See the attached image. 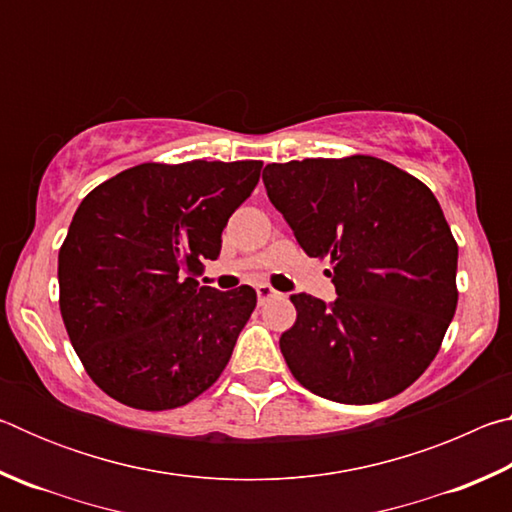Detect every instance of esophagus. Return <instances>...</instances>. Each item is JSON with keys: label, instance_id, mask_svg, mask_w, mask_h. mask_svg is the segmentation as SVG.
<instances>
[{"label": "esophagus", "instance_id": "1", "mask_svg": "<svg viewBox=\"0 0 512 512\" xmlns=\"http://www.w3.org/2000/svg\"><path fill=\"white\" fill-rule=\"evenodd\" d=\"M255 291H257V300H259V302H264V300H268V298L277 296V291L271 287V284H266V282H259L257 287H255Z\"/></svg>", "mask_w": 512, "mask_h": 512}]
</instances>
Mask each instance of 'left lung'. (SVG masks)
<instances>
[{
  "label": "left lung",
  "mask_w": 512,
  "mask_h": 512,
  "mask_svg": "<svg viewBox=\"0 0 512 512\" xmlns=\"http://www.w3.org/2000/svg\"><path fill=\"white\" fill-rule=\"evenodd\" d=\"M266 194L309 257L332 259L336 300L291 296L280 350L302 386L341 404L388 400L438 354L458 293V246L436 196L372 155L266 164Z\"/></svg>",
  "instance_id": "obj_1"
}]
</instances>
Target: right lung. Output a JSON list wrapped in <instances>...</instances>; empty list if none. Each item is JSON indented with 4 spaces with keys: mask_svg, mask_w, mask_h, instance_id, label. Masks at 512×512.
<instances>
[{
    "mask_svg": "<svg viewBox=\"0 0 512 512\" xmlns=\"http://www.w3.org/2000/svg\"><path fill=\"white\" fill-rule=\"evenodd\" d=\"M262 162L137 164L83 198L58 253L60 314L94 384L133 409L192 402L228 366L253 287H201Z\"/></svg>",
    "mask_w": 512,
    "mask_h": 512,
    "instance_id": "add662e5",
    "label": "right lung"
}]
</instances>
